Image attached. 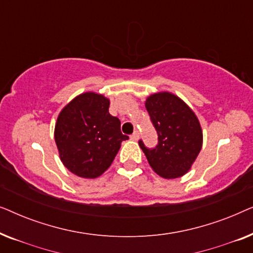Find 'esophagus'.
<instances>
[{"label": "esophagus", "instance_id": "esophagus-1", "mask_svg": "<svg viewBox=\"0 0 253 253\" xmlns=\"http://www.w3.org/2000/svg\"><path fill=\"white\" fill-rule=\"evenodd\" d=\"M130 138H131V139H132V140H137L138 138H139V132H138V131L136 130L132 134H131Z\"/></svg>", "mask_w": 253, "mask_h": 253}]
</instances>
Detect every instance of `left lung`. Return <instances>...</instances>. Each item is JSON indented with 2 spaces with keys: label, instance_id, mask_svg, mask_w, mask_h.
<instances>
[{
  "label": "left lung",
  "instance_id": "left-lung-1",
  "mask_svg": "<svg viewBox=\"0 0 253 253\" xmlns=\"http://www.w3.org/2000/svg\"><path fill=\"white\" fill-rule=\"evenodd\" d=\"M158 133V145L148 148L139 140L152 169L164 178L186 174L203 146V131L196 114L169 92L152 94L145 102Z\"/></svg>",
  "mask_w": 253,
  "mask_h": 253
}]
</instances>
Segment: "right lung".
Wrapping results in <instances>:
<instances>
[{
  "instance_id": "1",
  "label": "right lung",
  "mask_w": 253,
  "mask_h": 253,
  "mask_svg": "<svg viewBox=\"0 0 253 253\" xmlns=\"http://www.w3.org/2000/svg\"><path fill=\"white\" fill-rule=\"evenodd\" d=\"M121 122L109 114V100L93 92L76 96L62 109L55 126L61 161L79 177L102 175L115 159L123 140Z\"/></svg>"
}]
</instances>
